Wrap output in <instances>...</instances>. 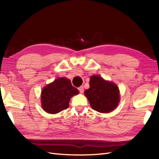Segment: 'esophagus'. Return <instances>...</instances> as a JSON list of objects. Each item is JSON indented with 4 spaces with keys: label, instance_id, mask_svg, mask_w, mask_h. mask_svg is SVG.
<instances>
[{
    "label": "esophagus",
    "instance_id": "obj_1",
    "mask_svg": "<svg viewBox=\"0 0 159 159\" xmlns=\"http://www.w3.org/2000/svg\"><path fill=\"white\" fill-rule=\"evenodd\" d=\"M78 90L80 93H83L84 92V87L83 86H80L78 88Z\"/></svg>",
    "mask_w": 159,
    "mask_h": 159
}]
</instances>
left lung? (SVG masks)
Returning a JSON list of instances; mask_svg holds the SVG:
<instances>
[{
    "label": "left lung",
    "mask_w": 159,
    "mask_h": 159,
    "mask_svg": "<svg viewBox=\"0 0 159 159\" xmlns=\"http://www.w3.org/2000/svg\"><path fill=\"white\" fill-rule=\"evenodd\" d=\"M89 84L90 88L85 91L84 94L93 109L107 113L117 107L120 100L119 90L115 83L104 80L98 75H92Z\"/></svg>",
    "instance_id": "1"
}]
</instances>
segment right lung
Masks as SVG:
<instances>
[{
	"label": "right lung",
	"instance_id": "add662e5",
	"mask_svg": "<svg viewBox=\"0 0 159 159\" xmlns=\"http://www.w3.org/2000/svg\"><path fill=\"white\" fill-rule=\"evenodd\" d=\"M79 94L71 81L66 77H59L48 84L41 92V105L46 113L56 114L67 109L73 96Z\"/></svg>",
	"mask_w": 159,
	"mask_h": 159
}]
</instances>
